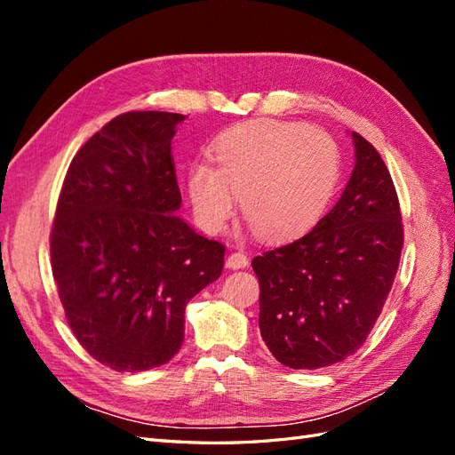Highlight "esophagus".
<instances>
[{
	"instance_id": "34e87169",
	"label": "esophagus",
	"mask_w": 455,
	"mask_h": 455,
	"mask_svg": "<svg viewBox=\"0 0 455 455\" xmlns=\"http://www.w3.org/2000/svg\"><path fill=\"white\" fill-rule=\"evenodd\" d=\"M226 266L229 269H243L249 266V258H246L244 252H231L226 259Z\"/></svg>"
}]
</instances>
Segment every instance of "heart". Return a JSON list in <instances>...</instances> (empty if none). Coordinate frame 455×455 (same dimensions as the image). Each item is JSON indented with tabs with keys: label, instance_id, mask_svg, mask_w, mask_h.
Returning a JSON list of instances; mask_svg holds the SVG:
<instances>
[{
	"label": "heart",
	"instance_id": "obj_1",
	"mask_svg": "<svg viewBox=\"0 0 455 455\" xmlns=\"http://www.w3.org/2000/svg\"><path fill=\"white\" fill-rule=\"evenodd\" d=\"M212 161H196L188 194L199 222L222 231L237 209L261 237L288 239L311 229L332 201L341 157L330 136L279 119L244 121L220 132Z\"/></svg>",
	"mask_w": 455,
	"mask_h": 455
}]
</instances>
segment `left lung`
<instances>
[{
  "mask_svg": "<svg viewBox=\"0 0 455 455\" xmlns=\"http://www.w3.org/2000/svg\"><path fill=\"white\" fill-rule=\"evenodd\" d=\"M355 169L307 235L252 259L259 334L281 364L315 370L359 349L389 296L403 251L401 206L383 159L351 132Z\"/></svg>",
  "mask_w": 455,
  "mask_h": 455,
  "instance_id": "1",
  "label": "left lung"
}]
</instances>
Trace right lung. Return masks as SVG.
Instances as JSON below:
<instances>
[{
  "label": "right lung",
  "instance_id": "1",
  "mask_svg": "<svg viewBox=\"0 0 455 455\" xmlns=\"http://www.w3.org/2000/svg\"><path fill=\"white\" fill-rule=\"evenodd\" d=\"M186 116L129 112L104 125L68 169L51 233L68 324L117 371L169 363L188 301L224 269L226 246L180 211L171 142Z\"/></svg>",
  "mask_w": 455,
  "mask_h": 455
}]
</instances>
